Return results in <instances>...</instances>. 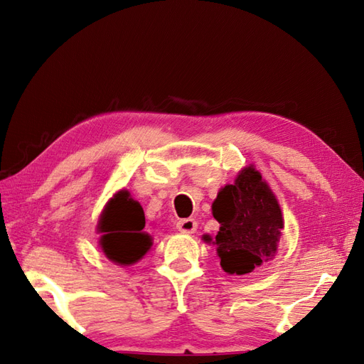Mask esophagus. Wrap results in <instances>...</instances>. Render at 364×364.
Returning <instances> with one entry per match:
<instances>
[{
    "label": "esophagus",
    "instance_id": "esophagus-1",
    "mask_svg": "<svg viewBox=\"0 0 364 364\" xmlns=\"http://www.w3.org/2000/svg\"><path fill=\"white\" fill-rule=\"evenodd\" d=\"M176 228L178 231H181V233H194L197 230V222L196 219H181L176 223Z\"/></svg>",
    "mask_w": 364,
    "mask_h": 364
}]
</instances>
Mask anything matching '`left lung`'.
<instances>
[{
    "instance_id": "left-lung-1",
    "label": "left lung",
    "mask_w": 364,
    "mask_h": 364,
    "mask_svg": "<svg viewBox=\"0 0 364 364\" xmlns=\"http://www.w3.org/2000/svg\"><path fill=\"white\" fill-rule=\"evenodd\" d=\"M213 215L220 223L219 233L203 239L218 247L227 274H249L275 257L283 215L272 189L253 166L242 168L233 184L219 191Z\"/></svg>"
}]
</instances>
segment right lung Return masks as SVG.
I'll return each mask as SVG.
<instances>
[{
	"mask_svg": "<svg viewBox=\"0 0 364 364\" xmlns=\"http://www.w3.org/2000/svg\"><path fill=\"white\" fill-rule=\"evenodd\" d=\"M145 215L128 191H119L100 215V247L107 259L119 266L134 264L150 250L151 236L144 231Z\"/></svg>",
	"mask_w": 364,
	"mask_h": 364,
	"instance_id": "1",
	"label": "right lung"
}]
</instances>
